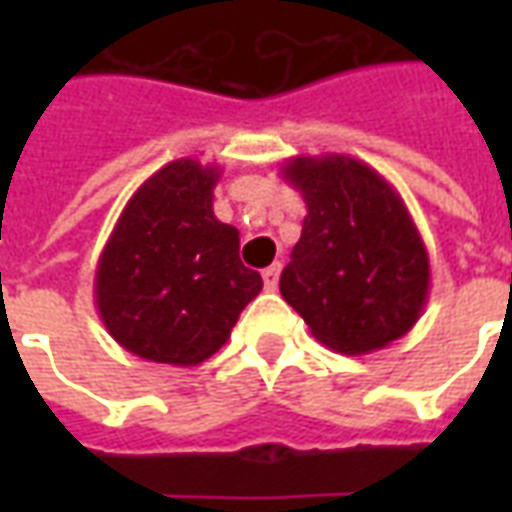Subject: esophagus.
<instances>
[{
	"label": "esophagus",
	"mask_w": 512,
	"mask_h": 512,
	"mask_svg": "<svg viewBox=\"0 0 512 512\" xmlns=\"http://www.w3.org/2000/svg\"><path fill=\"white\" fill-rule=\"evenodd\" d=\"M279 271H282V266H279V263H271V266L263 271V285H266V290H277Z\"/></svg>",
	"instance_id": "esophagus-1"
}]
</instances>
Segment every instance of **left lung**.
Here are the masks:
<instances>
[{
  "label": "left lung",
  "mask_w": 512,
  "mask_h": 512,
  "mask_svg": "<svg viewBox=\"0 0 512 512\" xmlns=\"http://www.w3.org/2000/svg\"><path fill=\"white\" fill-rule=\"evenodd\" d=\"M282 178L307 216L279 293L337 354H370L414 329L428 304L425 241L395 186L343 153L296 156Z\"/></svg>",
  "instance_id": "8db88e82"
}]
</instances>
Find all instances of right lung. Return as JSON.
<instances>
[{"label": "right lung", "instance_id": "right-lung-1", "mask_svg": "<svg viewBox=\"0 0 512 512\" xmlns=\"http://www.w3.org/2000/svg\"><path fill=\"white\" fill-rule=\"evenodd\" d=\"M222 169L178 158L134 191L95 268V307L128 354L191 367L213 356L263 279L213 216Z\"/></svg>", "mask_w": 512, "mask_h": 512}]
</instances>
